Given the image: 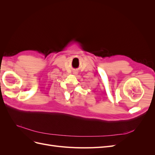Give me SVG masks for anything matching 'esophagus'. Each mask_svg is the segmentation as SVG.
<instances>
[{
	"label": "esophagus",
	"instance_id": "esophagus-1",
	"mask_svg": "<svg viewBox=\"0 0 155 155\" xmlns=\"http://www.w3.org/2000/svg\"><path fill=\"white\" fill-rule=\"evenodd\" d=\"M74 74H77V72H74Z\"/></svg>",
	"mask_w": 155,
	"mask_h": 155
}]
</instances>
